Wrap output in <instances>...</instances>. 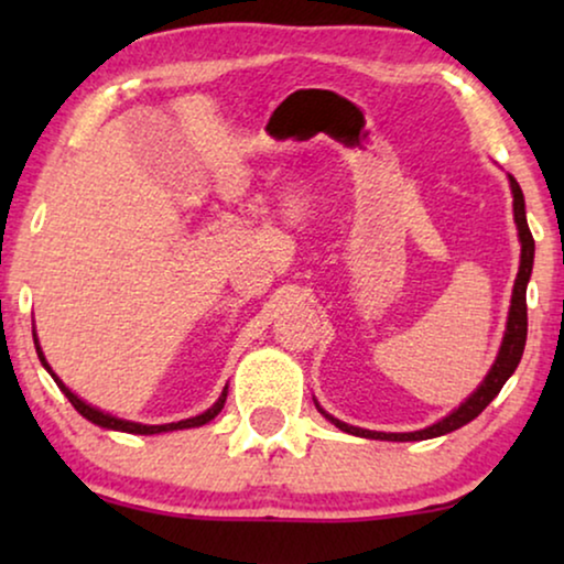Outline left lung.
I'll return each mask as SVG.
<instances>
[{
    "label": "left lung",
    "mask_w": 564,
    "mask_h": 564,
    "mask_svg": "<svg viewBox=\"0 0 564 564\" xmlns=\"http://www.w3.org/2000/svg\"><path fill=\"white\" fill-rule=\"evenodd\" d=\"M508 184H511V195H513V223H516V230H519L521 261H519V274H516V282H513V295H511V307H508L503 341H500L498 357L488 369V375H485V380L477 384L473 395L465 398V403H459V408H454V411L449 415H444L442 421L431 423V426L421 431H408V434H388V431H369V429L351 426V423L338 421L330 413L323 411L318 400L313 398L315 408H318V411L326 415L336 429H341L344 434L361 436V438H380V442H423V438L452 434V431H457L465 426V423L477 419V415L490 405V400L498 395L508 377L516 372V367H519V361L523 357V346H527V284L531 280V269H534V238H531V230L527 223V203H523V192L519 187V182L508 174Z\"/></svg>",
    "instance_id": "8db88e82"
}]
</instances>
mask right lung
<instances>
[{"label": "right lung", "mask_w": 564, "mask_h": 564, "mask_svg": "<svg viewBox=\"0 0 564 564\" xmlns=\"http://www.w3.org/2000/svg\"><path fill=\"white\" fill-rule=\"evenodd\" d=\"M33 338H35V351H37V359H41V365H43L45 369H48V375L53 377V380H56V384L61 388V392H64V395L68 398V403H72V405L76 408V411H79V413L84 415V419L91 421V423H95V426H99V429L126 431V434H141V436H151V434H169V431H182V429H197V426H205V423H210V421L215 419V415H218V413L223 411V405H226V398H228V384H226V388H223L220 398L215 400V403H213L210 408H207V411H203L199 415H192V419H184V421H176V423H159V426H151V423H135V421L118 419V415L105 413V411H99V408L89 405L87 400H82L79 395H76V392L68 390L66 384L58 380V375L53 372L48 361H45V354H43V349H41V344H37L35 330H33Z\"/></svg>", "instance_id": "1"}]
</instances>
